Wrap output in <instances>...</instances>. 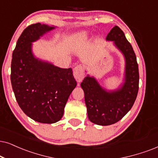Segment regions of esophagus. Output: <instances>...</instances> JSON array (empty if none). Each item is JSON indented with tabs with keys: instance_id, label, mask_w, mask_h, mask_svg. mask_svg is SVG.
<instances>
[{
	"instance_id": "34e87169",
	"label": "esophagus",
	"mask_w": 158,
	"mask_h": 158,
	"mask_svg": "<svg viewBox=\"0 0 158 158\" xmlns=\"http://www.w3.org/2000/svg\"><path fill=\"white\" fill-rule=\"evenodd\" d=\"M73 76L78 82H81L85 77V73H84V69L81 65H77L73 69Z\"/></svg>"
}]
</instances>
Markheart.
Listing matches in <instances>:
<instances>
[{"label":"heart","mask_w":158,"mask_h":158,"mask_svg":"<svg viewBox=\"0 0 158 158\" xmlns=\"http://www.w3.org/2000/svg\"><path fill=\"white\" fill-rule=\"evenodd\" d=\"M89 33L88 31H82L79 32L77 34H76L74 39L77 42H84V41H86L89 39Z\"/></svg>","instance_id":"obj_1"}]
</instances>
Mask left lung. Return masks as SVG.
Returning a JSON list of instances; mask_svg holds the SVG:
<instances>
[{
  "mask_svg": "<svg viewBox=\"0 0 158 158\" xmlns=\"http://www.w3.org/2000/svg\"><path fill=\"white\" fill-rule=\"evenodd\" d=\"M106 40L113 41L123 54L125 62L123 82L117 89L109 90L88 74L81 83L89 121L102 126L117 123L131 110L137 97L139 81L136 57L123 31L115 25Z\"/></svg>",
  "mask_w": 158,
  "mask_h": 158,
  "instance_id": "left-lung-1",
  "label": "left lung"
}]
</instances>
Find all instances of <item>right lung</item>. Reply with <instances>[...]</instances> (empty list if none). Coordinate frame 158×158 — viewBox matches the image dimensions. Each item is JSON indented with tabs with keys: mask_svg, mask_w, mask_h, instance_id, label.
Returning <instances> with one entry per match:
<instances>
[{
	"mask_svg": "<svg viewBox=\"0 0 158 158\" xmlns=\"http://www.w3.org/2000/svg\"><path fill=\"white\" fill-rule=\"evenodd\" d=\"M55 28L41 23L26 27L11 60V82L16 100L26 115L41 123H55L62 118L77 84L71 68L55 66L33 52V43Z\"/></svg>",
	"mask_w": 158,
	"mask_h": 158,
	"instance_id": "right-lung-1",
	"label": "right lung"
}]
</instances>
